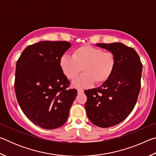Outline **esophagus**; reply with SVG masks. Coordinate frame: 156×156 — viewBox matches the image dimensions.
Returning <instances> with one entry per match:
<instances>
[{
    "mask_svg": "<svg viewBox=\"0 0 156 156\" xmlns=\"http://www.w3.org/2000/svg\"><path fill=\"white\" fill-rule=\"evenodd\" d=\"M83 92H84V91L83 90V89H78V94H82V93H83Z\"/></svg>",
    "mask_w": 156,
    "mask_h": 156,
    "instance_id": "esophagus-1",
    "label": "esophagus"
}]
</instances>
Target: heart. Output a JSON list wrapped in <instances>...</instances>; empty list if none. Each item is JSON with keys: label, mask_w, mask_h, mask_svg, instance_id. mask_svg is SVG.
<instances>
[{"label": "heart", "mask_w": 156, "mask_h": 156, "mask_svg": "<svg viewBox=\"0 0 156 156\" xmlns=\"http://www.w3.org/2000/svg\"><path fill=\"white\" fill-rule=\"evenodd\" d=\"M60 66L70 80H74L83 70L84 73L74 82V85L86 88L94 83L106 82L114 70L115 58L112 51L84 44L73 50L72 56L63 55L60 59Z\"/></svg>", "instance_id": "heart-1"}]
</instances>
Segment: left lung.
<instances>
[{
	"instance_id": "obj_1",
	"label": "left lung",
	"mask_w": 156,
	"mask_h": 156,
	"mask_svg": "<svg viewBox=\"0 0 156 156\" xmlns=\"http://www.w3.org/2000/svg\"><path fill=\"white\" fill-rule=\"evenodd\" d=\"M96 44L114 54L115 66L102 86L84 91L87 98L84 107L94 125L108 128L125 120L135 107L140 90L142 64L132 47L120 43Z\"/></svg>"
}]
</instances>
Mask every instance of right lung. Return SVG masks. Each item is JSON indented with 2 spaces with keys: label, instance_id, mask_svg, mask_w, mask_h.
<instances>
[{
  "label": "right lung",
  "instance_id": "add662e5",
  "mask_svg": "<svg viewBox=\"0 0 156 156\" xmlns=\"http://www.w3.org/2000/svg\"><path fill=\"white\" fill-rule=\"evenodd\" d=\"M70 47L67 41L38 42L26 47L17 60V101L26 117L41 128L64 125L77 96L60 66V58Z\"/></svg>",
  "mask_w": 156,
  "mask_h": 156
}]
</instances>
